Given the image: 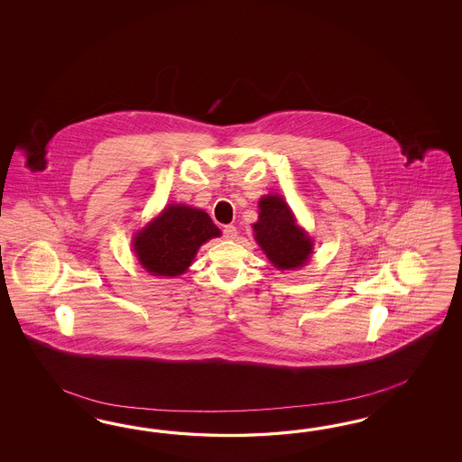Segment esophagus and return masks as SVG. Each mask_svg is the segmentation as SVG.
I'll return each instance as SVG.
<instances>
[{
	"label": "esophagus",
	"instance_id": "34e87169",
	"mask_svg": "<svg viewBox=\"0 0 462 462\" xmlns=\"http://www.w3.org/2000/svg\"><path fill=\"white\" fill-rule=\"evenodd\" d=\"M224 237L226 238V240L237 238V228H236L234 225H226V226H224Z\"/></svg>",
	"mask_w": 462,
	"mask_h": 462
}]
</instances>
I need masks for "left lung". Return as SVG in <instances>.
Returning <instances> with one entry per match:
<instances>
[{
    "mask_svg": "<svg viewBox=\"0 0 462 462\" xmlns=\"http://www.w3.org/2000/svg\"><path fill=\"white\" fill-rule=\"evenodd\" d=\"M255 242L278 271L303 267L313 252V240L298 226L293 211L281 195L259 199V220L252 225Z\"/></svg>",
    "mask_w": 462,
    "mask_h": 462,
    "instance_id": "left-lung-1",
    "label": "left lung"
}]
</instances>
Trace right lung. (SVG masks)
<instances>
[{
  "instance_id": "1",
  "label": "right lung",
  "mask_w": 462,
  "mask_h": 462,
  "mask_svg": "<svg viewBox=\"0 0 462 462\" xmlns=\"http://www.w3.org/2000/svg\"><path fill=\"white\" fill-rule=\"evenodd\" d=\"M222 232L208 213L186 205H168L132 240L140 266L152 276H181L198 249Z\"/></svg>"
}]
</instances>
